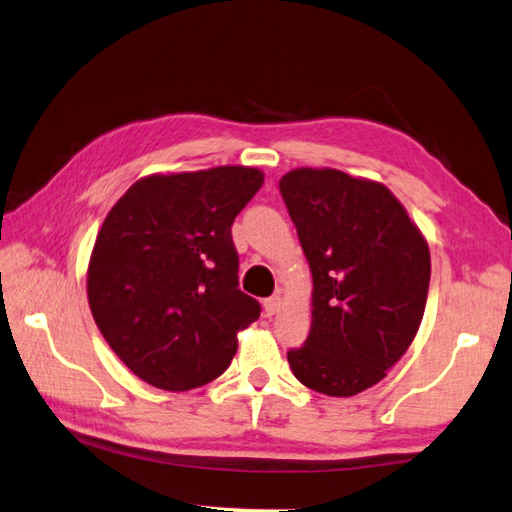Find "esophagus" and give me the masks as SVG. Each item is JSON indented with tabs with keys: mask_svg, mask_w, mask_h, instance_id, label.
I'll return each mask as SVG.
<instances>
[{
	"mask_svg": "<svg viewBox=\"0 0 512 512\" xmlns=\"http://www.w3.org/2000/svg\"><path fill=\"white\" fill-rule=\"evenodd\" d=\"M277 310H279V297H277V295L264 299V312H266V317H273V314H275Z\"/></svg>",
	"mask_w": 512,
	"mask_h": 512,
	"instance_id": "34e87169",
	"label": "esophagus"
}]
</instances>
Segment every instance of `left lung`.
<instances>
[{"label":"left lung","instance_id":"left-lung-1","mask_svg":"<svg viewBox=\"0 0 512 512\" xmlns=\"http://www.w3.org/2000/svg\"><path fill=\"white\" fill-rule=\"evenodd\" d=\"M312 273V325L288 350L299 383L356 396L383 380L416 336L431 279L418 226L380 182L336 169L279 180Z\"/></svg>","mask_w":512,"mask_h":512}]
</instances>
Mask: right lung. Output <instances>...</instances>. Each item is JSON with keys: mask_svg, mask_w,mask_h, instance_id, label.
Here are the masks:
<instances>
[{"mask_svg": "<svg viewBox=\"0 0 512 512\" xmlns=\"http://www.w3.org/2000/svg\"><path fill=\"white\" fill-rule=\"evenodd\" d=\"M262 184L250 167L149 176L107 213L88 268L90 310L145 383H211L231 365L237 332L259 319V301L237 288L231 226Z\"/></svg>", "mask_w": 512, "mask_h": 512, "instance_id": "1", "label": "right lung"}]
</instances>
